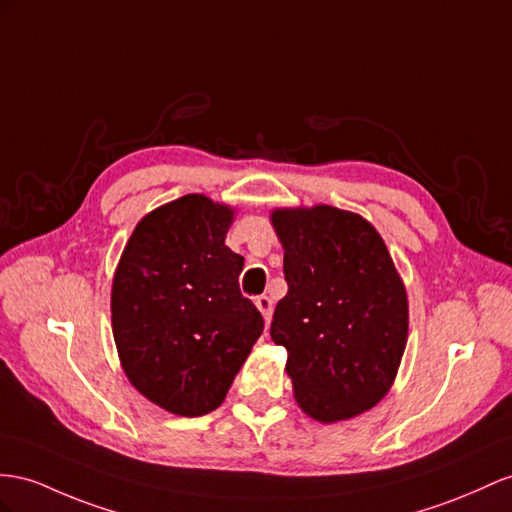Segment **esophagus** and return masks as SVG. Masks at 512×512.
I'll use <instances>...</instances> for the list:
<instances>
[{
	"instance_id": "obj_1",
	"label": "esophagus",
	"mask_w": 512,
	"mask_h": 512,
	"mask_svg": "<svg viewBox=\"0 0 512 512\" xmlns=\"http://www.w3.org/2000/svg\"><path fill=\"white\" fill-rule=\"evenodd\" d=\"M255 305H257V309L261 311V316H264L266 324H268L270 318H272V298L266 296V294H261V296L255 298Z\"/></svg>"
}]
</instances>
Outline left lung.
Returning a JSON list of instances; mask_svg holds the SVG:
<instances>
[{
    "label": "left lung",
    "instance_id": "obj_1",
    "mask_svg": "<svg viewBox=\"0 0 512 512\" xmlns=\"http://www.w3.org/2000/svg\"><path fill=\"white\" fill-rule=\"evenodd\" d=\"M287 294L270 337L287 350L300 409L322 424L385 398L409 335V303L378 231L331 205L274 209Z\"/></svg>",
    "mask_w": 512,
    "mask_h": 512
}]
</instances>
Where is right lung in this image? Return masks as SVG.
<instances>
[{"instance_id": "right-lung-1", "label": "right lung", "mask_w": 512, "mask_h": 512, "mask_svg": "<svg viewBox=\"0 0 512 512\" xmlns=\"http://www.w3.org/2000/svg\"><path fill=\"white\" fill-rule=\"evenodd\" d=\"M233 209L186 194L144 216L112 283V333L144 398L168 413L218 409L264 331L244 298V257L225 244Z\"/></svg>"}]
</instances>
